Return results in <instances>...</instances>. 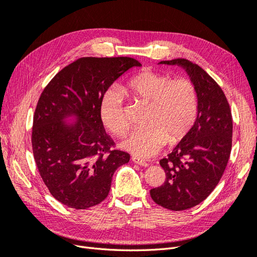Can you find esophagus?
Wrapping results in <instances>:
<instances>
[{
	"label": "esophagus",
	"mask_w": 257,
	"mask_h": 257,
	"mask_svg": "<svg viewBox=\"0 0 257 257\" xmlns=\"http://www.w3.org/2000/svg\"><path fill=\"white\" fill-rule=\"evenodd\" d=\"M132 161H133L135 164H137V165H141V166H144V167H148L149 166V164H148L147 162H145V161H143V160H141V159H138V158H132Z\"/></svg>",
	"instance_id": "1"
}]
</instances>
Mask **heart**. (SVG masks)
Returning a JSON list of instances; mask_svg holds the SVG:
<instances>
[{
    "mask_svg": "<svg viewBox=\"0 0 257 257\" xmlns=\"http://www.w3.org/2000/svg\"><path fill=\"white\" fill-rule=\"evenodd\" d=\"M126 90L136 99L149 104L146 127L138 128L124 139L123 149L141 158H150L167 144L175 145L188 134L196 118L197 92L192 81L144 71L132 77ZM105 127L115 136H123L128 121L118 90H108L99 105Z\"/></svg>",
    "mask_w": 257,
    "mask_h": 257,
    "instance_id": "obj_1",
    "label": "heart"
}]
</instances>
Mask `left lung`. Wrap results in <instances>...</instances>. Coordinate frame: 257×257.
<instances>
[{
  "label": "left lung",
  "instance_id": "obj_1",
  "mask_svg": "<svg viewBox=\"0 0 257 257\" xmlns=\"http://www.w3.org/2000/svg\"><path fill=\"white\" fill-rule=\"evenodd\" d=\"M160 64L182 67L197 92L196 120L173 152L160 161L165 182L150 191L154 203L181 211L205 200L224 174L231 151V111L220 85L197 64L185 59Z\"/></svg>",
  "mask_w": 257,
  "mask_h": 257
}]
</instances>
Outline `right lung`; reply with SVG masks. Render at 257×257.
I'll return each mask as SVG.
<instances>
[{
  "mask_svg": "<svg viewBox=\"0 0 257 257\" xmlns=\"http://www.w3.org/2000/svg\"><path fill=\"white\" fill-rule=\"evenodd\" d=\"M134 66L135 59L80 58L47 84L33 119L34 160L51 195L74 209H87L107 197L116 168L130 154L113 150L99 105L108 88Z\"/></svg>",
  "mask_w": 257,
  "mask_h": 257,
  "instance_id": "right-lung-1",
  "label": "right lung"
}]
</instances>
